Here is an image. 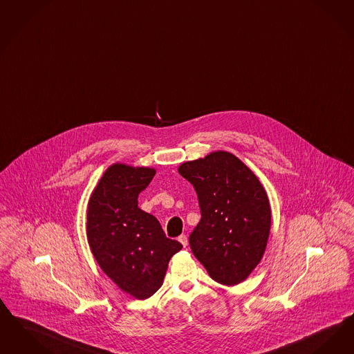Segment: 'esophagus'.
Segmentation results:
<instances>
[{
    "mask_svg": "<svg viewBox=\"0 0 354 354\" xmlns=\"http://www.w3.org/2000/svg\"><path fill=\"white\" fill-rule=\"evenodd\" d=\"M179 242L183 245L184 248L188 245V239H187V236L185 234H182V236H179Z\"/></svg>",
    "mask_w": 354,
    "mask_h": 354,
    "instance_id": "obj_1",
    "label": "esophagus"
}]
</instances>
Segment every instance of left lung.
I'll return each mask as SVG.
<instances>
[{"label": "left lung", "instance_id": "1", "mask_svg": "<svg viewBox=\"0 0 354 354\" xmlns=\"http://www.w3.org/2000/svg\"><path fill=\"white\" fill-rule=\"evenodd\" d=\"M179 174L198 194L201 218L189 246L213 281L243 282L265 254L271 227L266 189L242 160L213 151L184 162Z\"/></svg>", "mask_w": 354, "mask_h": 354}]
</instances>
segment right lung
Here are the masks:
<instances>
[{"label":"right lung","instance_id":"1","mask_svg":"<svg viewBox=\"0 0 354 354\" xmlns=\"http://www.w3.org/2000/svg\"><path fill=\"white\" fill-rule=\"evenodd\" d=\"M156 172L114 163L92 191L86 209V239L100 268L140 300L160 288L171 257L183 248L166 237L153 214L138 208V195Z\"/></svg>","mask_w":354,"mask_h":354}]
</instances>
